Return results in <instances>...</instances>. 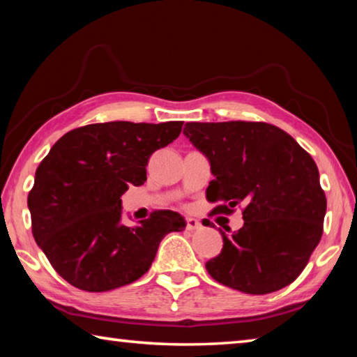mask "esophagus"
Segmentation results:
<instances>
[{
    "label": "esophagus",
    "mask_w": 357,
    "mask_h": 357,
    "mask_svg": "<svg viewBox=\"0 0 357 357\" xmlns=\"http://www.w3.org/2000/svg\"><path fill=\"white\" fill-rule=\"evenodd\" d=\"M202 227V223L198 219H195V217H187V229L189 231H193V229H198Z\"/></svg>",
    "instance_id": "34e87169"
}]
</instances>
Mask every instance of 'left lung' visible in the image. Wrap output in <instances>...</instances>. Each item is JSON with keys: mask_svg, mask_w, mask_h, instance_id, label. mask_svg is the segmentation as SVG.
<instances>
[{"mask_svg": "<svg viewBox=\"0 0 357 357\" xmlns=\"http://www.w3.org/2000/svg\"><path fill=\"white\" fill-rule=\"evenodd\" d=\"M183 134L208 157L206 189L214 213L244 204V225L222 231L223 247L206 269L214 280L247 294L291 283L323 234L326 195L315 160L285 130L268 123H187Z\"/></svg>", "mask_w": 357, "mask_h": 357, "instance_id": "1", "label": "left lung"}]
</instances>
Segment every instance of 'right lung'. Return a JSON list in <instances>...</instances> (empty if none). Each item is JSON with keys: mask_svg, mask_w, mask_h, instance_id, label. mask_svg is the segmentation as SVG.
<instances>
[{"mask_svg": "<svg viewBox=\"0 0 357 357\" xmlns=\"http://www.w3.org/2000/svg\"><path fill=\"white\" fill-rule=\"evenodd\" d=\"M183 121L83 126L64 134L36 170L28 195L33 236L56 273L84 291L129 285L153 264L160 241L184 217L154 211L123 223L121 195L146 181L154 151L176 140Z\"/></svg>", "mask_w": 357, "mask_h": 357, "instance_id": "add662e5", "label": "right lung"}]
</instances>
